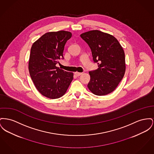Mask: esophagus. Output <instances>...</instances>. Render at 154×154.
<instances>
[{
    "mask_svg": "<svg viewBox=\"0 0 154 154\" xmlns=\"http://www.w3.org/2000/svg\"><path fill=\"white\" fill-rule=\"evenodd\" d=\"M74 74H75L77 76H80V75H82V72H74Z\"/></svg>",
    "mask_w": 154,
    "mask_h": 154,
    "instance_id": "esophagus-1",
    "label": "esophagus"
}]
</instances>
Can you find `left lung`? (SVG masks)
<instances>
[{
	"mask_svg": "<svg viewBox=\"0 0 154 154\" xmlns=\"http://www.w3.org/2000/svg\"><path fill=\"white\" fill-rule=\"evenodd\" d=\"M80 36L90 48L98 69L91 71L89 90L96 95H105L116 89L126 71L125 54L117 39L99 30L82 33Z\"/></svg>",
	"mask_w": 154,
	"mask_h": 154,
	"instance_id": "left-lung-1",
	"label": "left lung"
}]
</instances>
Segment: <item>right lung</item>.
<instances>
[{"instance_id":"obj_1","label":"right lung","mask_w":154,"mask_h":154,"mask_svg":"<svg viewBox=\"0 0 154 154\" xmlns=\"http://www.w3.org/2000/svg\"><path fill=\"white\" fill-rule=\"evenodd\" d=\"M72 33L66 31L49 32L32 45L28 62L31 78L37 90L50 99H57L66 92L73 73L56 66L63 59L64 45Z\"/></svg>"}]
</instances>
